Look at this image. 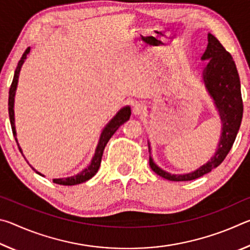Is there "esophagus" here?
Segmentation results:
<instances>
[{
	"label": "esophagus",
	"mask_w": 250,
	"mask_h": 250,
	"mask_svg": "<svg viewBox=\"0 0 250 250\" xmlns=\"http://www.w3.org/2000/svg\"><path fill=\"white\" fill-rule=\"evenodd\" d=\"M133 113L134 115H141V113L145 112L146 110V105L142 103H137L133 105Z\"/></svg>",
	"instance_id": "1"
}]
</instances>
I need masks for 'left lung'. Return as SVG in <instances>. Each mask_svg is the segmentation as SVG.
<instances>
[{
    "instance_id": "left-lung-1",
    "label": "left lung",
    "mask_w": 250,
    "mask_h": 250,
    "mask_svg": "<svg viewBox=\"0 0 250 250\" xmlns=\"http://www.w3.org/2000/svg\"><path fill=\"white\" fill-rule=\"evenodd\" d=\"M208 44L202 61L208 59V64L203 71V80L209 96L213 98L222 121V134L217 150L208 162L197 170L186 174H171L160 168L153 159H149L152 171L168 181H192L209 173L221 164L234 145L243 119V99L240 92V80L231 55L224 48L219 41L208 34ZM149 152H151L149 143Z\"/></svg>"
}]
</instances>
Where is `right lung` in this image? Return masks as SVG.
Listing matches in <instances>:
<instances>
[{"mask_svg": "<svg viewBox=\"0 0 250 250\" xmlns=\"http://www.w3.org/2000/svg\"><path fill=\"white\" fill-rule=\"evenodd\" d=\"M31 48H27L25 50L24 54L21 57L20 62L18 66H16L15 73H14V77H13V82H12L10 91H8V116H10V122H11V126H12V131H13V134L15 137V140L18 142V139H16V130H15V119H14V97H15V91H16V87H18V82H19V75L21 71V67L24 64L25 59H26L27 54L29 53ZM131 116V109L129 105L126 107H124L121 110H119V112L112 118L111 120L109 121V124L104 126L103 132L100 134L99 138V142L98 146L96 147L95 154L92 156V160L89 166H88L86 168H83L82 172H79L78 174H76L74 176H69V177H62V179H54L53 182L59 185H77L80 183H83L88 180H90L92 176H94L97 172L99 170L100 163H101V159H103V153L104 150V146H107L108 141L110 140V138L115 134L116 131L119 129V126L125 124V122L128 121L130 119ZM19 146V142H18ZM19 149L21 151V153L23 154L22 149H21L19 146ZM34 171H35L37 174H40L42 176H44L42 173L37 172L35 168L32 167Z\"/></svg>", "mask_w": 250, "mask_h": 250, "instance_id": "obj_1", "label": "right lung"}]
</instances>
